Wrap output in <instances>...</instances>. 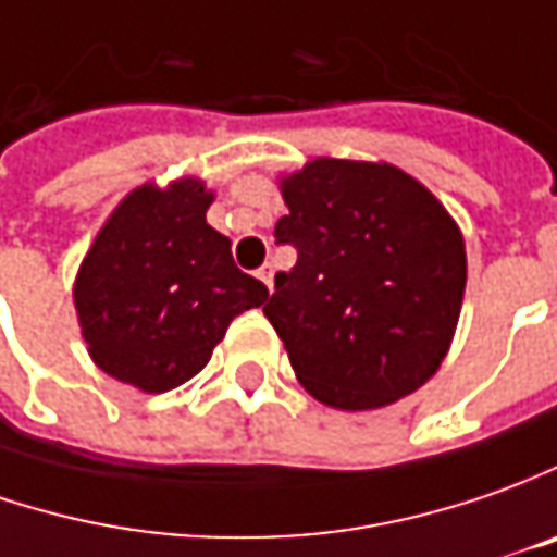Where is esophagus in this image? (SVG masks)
<instances>
[{
	"label": "esophagus",
	"mask_w": 557,
	"mask_h": 557,
	"mask_svg": "<svg viewBox=\"0 0 557 557\" xmlns=\"http://www.w3.org/2000/svg\"><path fill=\"white\" fill-rule=\"evenodd\" d=\"M259 277H261V283H264V286L274 293V264H264V268L259 271Z\"/></svg>",
	"instance_id": "1"
}]
</instances>
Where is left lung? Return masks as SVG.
<instances>
[{
	"instance_id": "left-lung-1",
	"label": "left lung",
	"mask_w": 557,
	"mask_h": 557,
	"mask_svg": "<svg viewBox=\"0 0 557 557\" xmlns=\"http://www.w3.org/2000/svg\"><path fill=\"white\" fill-rule=\"evenodd\" d=\"M289 215L264 317L305 392L375 410L425 385L450 351L466 293V243L429 187L388 163L320 157L280 182Z\"/></svg>"
}]
</instances>
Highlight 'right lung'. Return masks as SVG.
<instances>
[{
  "instance_id": "1",
  "label": "right lung",
  "mask_w": 557,
  "mask_h": 557,
  "mask_svg": "<svg viewBox=\"0 0 557 557\" xmlns=\"http://www.w3.org/2000/svg\"><path fill=\"white\" fill-rule=\"evenodd\" d=\"M200 178L141 184L98 231L73 301L91 360L147 394L172 392L209 363L231 320L268 298L231 240L206 224Z\"/></svg>"
}]
</instances>
